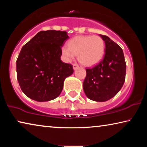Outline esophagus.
I'll return each mask as SVG.
<instances>
[{
  "label": "esophagus",
  "instance_id": "34e87169",
  "mask_svg": "<svg viewBox=\"0 0 147 147\" xmlns=\"http://www.w3.org/2000/svg\"><path fill=\"white\" fill-rule=\"evenodd\" d=\"M78 67H79V65H78L77 63H74L73 64V68H74V70H76Z\"/></svg>",
  "mask_w": 147,
  "mask_h": 147
}]
</instances>
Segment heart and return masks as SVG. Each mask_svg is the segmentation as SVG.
Here are the masks:
<instances>
[{
  "mask_svg": "<svg viewBox=\"0 0 147 147\" xmlns=\"http://www.w3.org/2000/svg\"><path fill=\"white\" fill-rule=\"evenodd\" d=\"M61 47V54L66 61H71L78 54V59L86 66L98 63L103 57L105 43L98 35H78Z\"/></svg>",
  "mask_w": 147,
  "mask_h": 147,
  "instance_id": "1",
  "label": "heart"
}]
</instances>
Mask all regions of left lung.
Returning <instances> with one entry per match:
<instances>
[{
	"label": "left lung",
	"mask_w": 147,
	"mask_h": 147,
	"mask_svg": "<svg viewBox=\"0 0 147 147\" xmlns=\"http://www.w3.org/2000/svg\"><path fill=\"white\" fill-rule=\"evenodd\" d=\"M105 43V54L98 65L86 69L84 93L89 99L105 102L116 96L125 81L126 65L121 47L106 35H100Z\"/></svg>",
	"instance_id": "obj_1"
}]
</instances>
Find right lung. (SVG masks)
Instances as JSON below:
<instances>
[{
  "label": "right lung",
  "instance_id": "right-lung-1",
  "mask_svg": "<svg viewBox=\"0 0 147 147\" xmlns=\"http://www.w3.org/2000/svg\"><path fill=\"white\" fill-rule=\"evenodd\" d=\"M66 31H42L22 47L17 60V78L27 97L37 102L57 98L64 80L74 73L72 65L61 61Z\"/></svg>",
  "mask_w": 147,
  "mask_h": 147
}]
</instances>
